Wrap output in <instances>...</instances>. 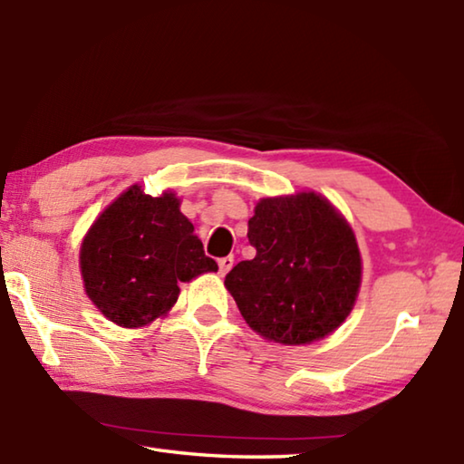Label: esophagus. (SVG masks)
Wrapping results in <instances>:
<instances>
[{"label":"esophagus","instance_id":"1","mask_svg":"<svg viewBox=\"0 0 464 464\" xmlns=\"http://www.w3.org/2000/svg\"><path fill=\"white\" fill-rule=\"evenodd\" d=\"M231 268H233V256H225L218 260V274H221V276H225Z\"/></svg>","mask_w":464,"mask_h":464}]
</instances>
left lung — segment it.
<instances>
[{"label":"left lung","instance_id":"obj_1","mask_svg":"<svg viewBox=\"0 0 464 464\" xmlns=\"http://www.w3.org/2000/svg\"><path fill=\"white\" fill-rule=\"evenodd\" d=\"M254 260L239 262L225 286L243 319L285 345L324 340L354 309L362 260L352 227L315 192L262 198L247 223Z\"/></svg>","mask_w":464,"mask_h":464}]
</instances>
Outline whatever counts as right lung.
<instances>
[{
  "mask_svg": "<svg viewBox=\"0 0 464 464\" xmlns=\"http://www.w3.org/2000/svg\"><path fill=\"white\" fill-rule=\"evenodd\" d=\"M80 268L102 315L121 327H143L174 307L179 282L218 266L204 254L174 192L149 196L130 186L90 227Z\"/></svg>",
  "mask_w": 464,
  "mask_h": 464,
  "instance_id": "right-lung-1",
  "label": "right lung"
}]
</instances>
